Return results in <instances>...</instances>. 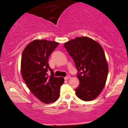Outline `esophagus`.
<instances>
[{"label": "esophagus", "instance_id": "1", "mask_svg": "<svg viewBox=\"0 0 128 128\" xmlns=\"http://www.w3.org/2000/svg\"><path fill=\"white\" fill-rule=\"evenodd\" d=\"M70 78V76H66V77H64V79H65V80L69 79Z\"/></svg>", "mask_w": 128, "mask_h": 128}]
</instances>
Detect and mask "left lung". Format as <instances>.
<instances>
[{
	"mask_svg": "<svg viewBox=\"0 0 128 128\" xmlns=\"http://www.w3.org/2000/svg\"><path fill=\"white\" fill-rule=\"evenodd\" d=\"M78 69L79 86L76 94L85 101L95 99L106 84L108 68L102 46L86 36L78 37L64 44Z\"/></svg>",
	"mask_w": 128,
	"mask_h": 128,
	"instance_id": "obj_1",
	"label": "left lung"
}]
</instances>
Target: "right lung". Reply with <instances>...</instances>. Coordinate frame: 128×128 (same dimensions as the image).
<instances>
[{"label":"right lung","instance_id":"right-lung-1","mask_svg":"<svg viewBox=\"0 0 128 128\" xmlns=\"http://www.w3.org/2000/svg\"><path fill=\"white\" fill-rule=\"evenodd\" d=\"M59 43L46 40H34L26 47L21 60L22 78L31 92L44 103L56 101L60 86L64 83L62 77H55L48 64L49 57ZM50 71L49 76L48 71Z\"/></svg>","mask_w":128,"mask_h":128}]
</instances>
